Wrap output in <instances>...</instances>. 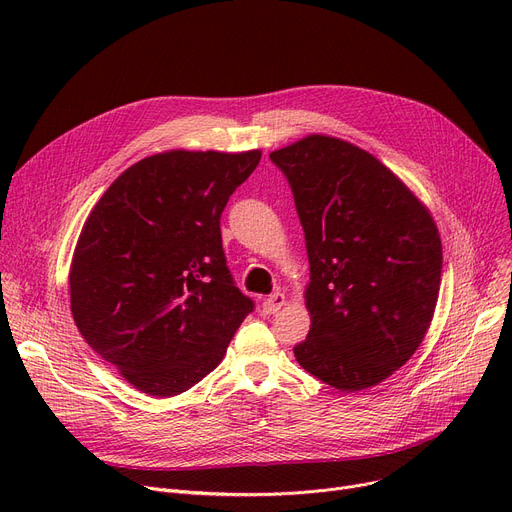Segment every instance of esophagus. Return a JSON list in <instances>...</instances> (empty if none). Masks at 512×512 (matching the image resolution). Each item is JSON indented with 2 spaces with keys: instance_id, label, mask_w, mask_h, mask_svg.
<instances>
[{
  "instance_id": "esophagus-1",
  "label": "esophagus",
  "mask_w": 512,
  "mask_h": 512,
  "mask_svg": "<svg viewBox=\"0 0 512 512\" xmlns=\"http://www.w3.org/2000/svg\"><path fill=\"white\" fill-rule=\"evenodd\" d=\"M286 305V297L282 292H274V294H270V297H267L263 303H261V309H263V313H278L282 307Z\"/></svg>"
}]
</instances>
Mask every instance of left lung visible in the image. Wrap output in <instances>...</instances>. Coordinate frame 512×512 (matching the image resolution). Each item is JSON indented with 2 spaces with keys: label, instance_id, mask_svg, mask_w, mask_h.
Listing matches in <instances>:
<instances>
[{
  "label": "left lung",
  "instance_id": "obj_1",
  "mask_svg": "<svg viewBox=\"0 0 512 512\" xmlns=\"http://www.w3.org/2000/svg\"><path fill=\"white\" fill-rule=\"evenodd\" d=\"M270 159L305 230L309 336L299 365L357 392L386 380L421 344L438 303L442 242L427 207L380 159L309 134Z\"/></svg>",
  "mask_w": 512,
  "mask_h": 512
}]
</instances>
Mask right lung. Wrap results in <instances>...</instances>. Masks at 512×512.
Here are the masks:
<instances>
[{"instance_id":"1","label":"right lung","mask_w":512,"mask_h":512,"mask_svg":"<svg viewBox=\"0 0 512 512\" xmlns=\"http://www.w3.org/2000/svg\"><path fill=\"white\" fill-rule=\"evenodd\" d=\"M261 151H166L122 172L70 265L78 332L126 382L176 396L220 365L253 301L234 286L222 211Z\"/></svg>"}]
</instances>
